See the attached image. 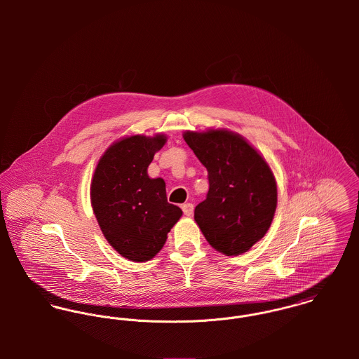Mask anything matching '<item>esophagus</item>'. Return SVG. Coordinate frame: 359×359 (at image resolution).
<instances>
[{
    "mask_svg": "<svg viewBox=\"0 0 359 359\" xmlns=\"http://www.w3.org/2000/svg\"><path fill=\"white\" fill-rule=\"evenodd\" d=\"M182 211H184L185 215L191 217V215L194 214V205H192V203H185V205H182Z\"/></svg>",
    "mask_w": 359,
    "mask_h": 359,
    "instance_id": "1",
    "label": "esophagus"
}]
</instances>
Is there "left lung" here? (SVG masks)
<instances>
[{
  "label": "left lung",
  "instance_id": "8db88e82",
  "mask_svg": "<svg viewBox=\"0 0 359 359\" xmlns=\"http://www.w3.org/2000/svg\"><path fill=\"white\" fill-rule=\"evenodd\" d=\"M207 168L208 192L195 208L207 242L226 256L248 252L271 226L276 182L266 161L241 135L226 130L184 134Z\"/></svg>",
  "mask_w": 359,
  "mask_h": 359
}]
</instances>
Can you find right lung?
I'll return each instance as SVG.
<instances>
[{"instance_id": "1", "label": "right lung", "mask_w": 359, "mask_h": 359, "mask_svg": "<svg viewBox=\"0 0 359 359\" xmlns=\"http://www.w3.org/2000/svg\"><path fill=\"white\" fill-rule=\"evenodd\" d=\"M165 137L133 135L103 154L91 182V205L110 246L131 261L154 258L182 215L167 202L165 184L149 178L148 165Z\"/></svg>"}]
</instances>
